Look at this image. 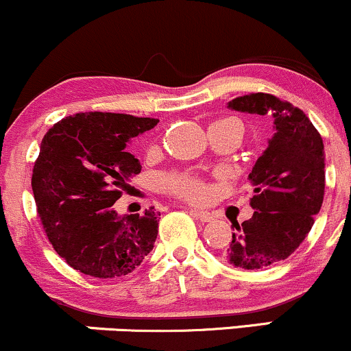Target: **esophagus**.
I'll use <instances>...</instances> for the list:
<instances>
[{"label": "esophagus", "mask_w": 351, "mask_h": 351, "mask_svg": "<svg viewBox=\"0 0 351 351\" xmlns=\"http://www.w3.org/2000/svg\"><path fill=\"white\" fill-rule=\"evenodd\" d=\"M190 213H191V217L196 218V219H199V221H203V223H206V221H211V219H213V215H211V213H208V211L195 210V208H191V210H190Z\"/></svg>", "instance_id": "obj_1"}]
</instances>
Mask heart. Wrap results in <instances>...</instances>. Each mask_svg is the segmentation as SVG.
I'll list each match as a JSON object with an SVG mask.
<instances>
[{"label":"heart","mask_w":351,"mask_h":351,"mask_svg":"<svg viewBox=\"0 0 351 351\" xmlns=\"http://www.w3.org/2000/svg\"><path fill=\"white\" fill-rule=\"evenodd\" d=\"M210 128L225 130L226 133L232 134L238 141L241 140L245 133L243 123L237 118L218 119ZM160 186L161 190L168 191V193L186 199H199L205 195V184L202 183L198 176L190 175V173H169V175L160 176Z\"/></svg>","instance_id":"obj_1"}]
</instances>
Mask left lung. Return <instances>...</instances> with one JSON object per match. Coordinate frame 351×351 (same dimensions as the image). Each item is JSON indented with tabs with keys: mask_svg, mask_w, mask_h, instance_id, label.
I'll return each mask as SVG.
<instances>
[{
	"mask_svg": "<svg viewBox=\"0 0 351 351\" xmlns=\"http://www.w3.org/2000/svg\"><path fill=\"white\" fill-rule=\"evenodd\" d=\"M230 110L273 118L275 134L248 180L255 213L240 225L225 258L237 268L260 269L287 260L306 238L325 195L323 140L300 108L268 93L238 96Z\"/></svg>",
	"mask_w": 351,
	"mask_h": 351,
	"instance_id": "left-lung-1",
	"label": "left lung"
}]
</instances>
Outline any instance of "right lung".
<instances>
[{"label": "right lung", "instance_id": "right-lung-1", "mask_svg": "<svg viewBox=\"0 0 351 351\" xmlns=\"http://www.w3.org/2000/svg\"><path fill=\"white\" fill-rule=\"evenodd\" d=\"M156 125L155 118L90 111L63 118L45 134L33 195L49 243L71 268L118 278L153 250L160 211L119 217L111 206L141 171L126 146Z\"/></svg>", "mask_w": 351, "mask_h": 351}]
</instances>
